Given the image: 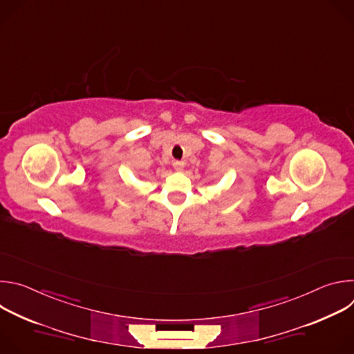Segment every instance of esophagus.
Returning <instances> with one entry per match:
<instances>
[{
  "label": "esophagus",
  "instance_id": "esophagus-1",
  "mask_svg": "<svg viewBox=\"0 0 354 354\" xmlns=\"http://www.w3.org/2000/svg\"><path fill=\"white\" fill-rule=\"evenodd\" d=\"M172 167H174V169H175L176 172H182L183 168H185V162H183V161H174V162H172Z\"/></svg>",
  "mask_w": 354,
  "mask_h": 354
}]
</instances>
